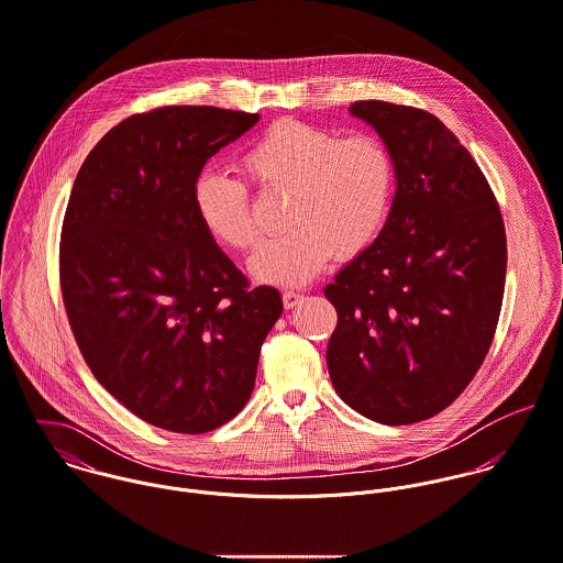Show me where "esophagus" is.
I'll use <instances>...</instances> for the list:
<instances>
[{
  "label": "esophagus",
  "instance_id": "34e87169",
  "mask_svg": "<svg viewBox=\"0 0 563 563\" xmlns=\"http://www.w3.org/2000/svg\"><path fill=\"white\" fill-rule=\"evenodd\" d=\"M302 300H305V296H302L300 291H294V289H289V291H285V294H283V302H285V307H287V309H294V307H298Z\"/></svg>",
  "mask_w": 563,
  "mask_h": 563
}]
</instances>
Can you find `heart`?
<instances>
[{"instance_id": "heart-1", "label": "heart", "mask_w": 563, "mask_h": 563, "mask_svg": "<svg viewBox=\"0 0 563 563\" xmlns=\"http://www.w3.org/2000/svg\"><path fill=\"white\" fill-rule=\"evenodd\" d=\"M241 167L263 189H291V230L256 250L250 261L256 280L305 285L338 254L350 258L365 252L387 224L396 163L376 136L341 139L313 123L280 119L243 147ZM194 207L218 243L236 252L256 243L247 187L236 176L205 169L194 185Z\"/></svg>"}]
</instances>
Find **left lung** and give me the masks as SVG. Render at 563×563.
<instances>
[{"label": "left lung", "mask_w": 563, "mask_h": 563, "mask_svg": "<svg viewBox=\"0 0 563 563\" xmlns=\"http://www.w3.org/2000/svg\"><path fill=\"white\" fill-rule=\"evenodd\" d=\"M396 163L378 239L327 285L338 309L327 363L339 398L387 424L433 418L467 387L498 324L507 236L496 198L435 114L350 104Z\"/></svg>", "instance_id": "obj_1"}]
</instances>
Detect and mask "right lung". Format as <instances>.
Returning a JSON list of instances; mask_svg holds the SVG:
<instances>
[{"instance_id":"obj_1","label":"right lung","mask_w":563,"mask_h":563,"mask_svg":"<svg viewBox=\"0 0 563 563\" xmlns=\"http://www.w3.org/2000/svg\"><path fill=\"white\" fill-rule=\"evenodd\" d=\"M258 113L165 107L109 130L82 163L60 234V285L93 376L125 409L198 435L250 400L283 313L202 228L194 185Z\"/></svg>"}]
</instances>
